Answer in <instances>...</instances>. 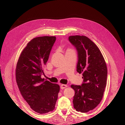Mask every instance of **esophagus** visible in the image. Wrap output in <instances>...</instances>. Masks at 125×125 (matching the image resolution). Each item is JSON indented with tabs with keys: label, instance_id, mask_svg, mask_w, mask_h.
Masks as SVG:
<instances>
[{
	"label": "esophagus",
	"instance_id": "obj_1",
	"mask_svg": "<svg viewBox=\"0 0 125 125\" xmlns=\"http://www.w3.org/2000/svg\"><path fill=\"white\" fill-rule=\"evenodd\" d=\"M67 85H65V84H60V88L62 89H65L66 88H67Z\"/></svg>",
	"mask_w": 125,
	"mask_h": 125
}]
</instances>
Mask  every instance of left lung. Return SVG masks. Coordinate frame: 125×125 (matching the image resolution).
<instances>
[{
    "label": "left lung",
    "instance_id": "8db88e82",
    "mask_svg": "<svg viewBox=\"0 0 125 125\" xmlns=\"http://www.w3.org/2000/svg\"><path fill=\"white\" fill-rule=\"evenodd\" d=\"M69 41L78 54L77 71L82 73L81 85H71L75 91L73 107L78 112L93 110L101 101L106 85L107 69L101 51L85 36H70Z\"/></svg>",
    "mask_w": 125,
    "mask_h": 125
}]
</instances>
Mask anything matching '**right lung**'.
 <instances>
[{"instance_id":"right-lung-1","label":"right lung","mask_w":125,"mask_h":125,"mask_svg":"<svg viewBox=\"0 0 125 125\" xmlns=\"http://www.w3.org/2000/svg\"><path fill=\"white\" fill-rule=\"evenodd\" d=\"M55 36H41L29 42L19 58L16 81L24 99L33 111L42 114L55 108L60 87L41 78Z\"/></svg>"}]
</instances>
